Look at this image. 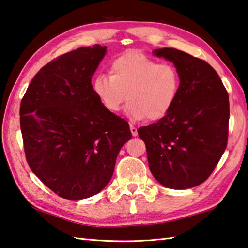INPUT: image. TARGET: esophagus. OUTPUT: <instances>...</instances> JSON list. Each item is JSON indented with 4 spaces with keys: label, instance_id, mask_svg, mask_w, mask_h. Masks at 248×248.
Listing matches in <instances>:
<instances>
[{
    "label": "esophagus",
    "instance_id": "1",
    "mask_svg": "<svg viewBox=\"0 0 248 248\" xmlns=\"http://www.w3.org/2000/svg\"><path fill=\"white\" fill-rule=\"evenodd\" d=\"M129 127H130V132H132V135H133V136H137V128L135 127V126H134V125H132V124L129 125Z\"/></svg>",
    "mask_w": 248,
    "mask_h": 248
}]
</instances>
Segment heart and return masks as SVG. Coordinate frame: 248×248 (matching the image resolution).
Segmentation results:
<instances>
[{"mask_svg": "<svg viewBox=\"0 0 248 248\" xmlns=\"http://www.w3.org/2000/svg\"><path fill=\"white\" fill-rule=\"evenodd\" d=\"M180 74L170 63H158L148 56L127 53L112 62L110 76L99 74L93 91L110 112H118L124 101L133 120L157 121L172 109L180 91Z\"/></svg>", "mask_w": 248, "mask_h": 248, "instance_id": "b5f03b06", "label": "heart"}]
</instances>
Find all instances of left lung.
<instances>
[{"mask_svg": "<svg viewBox=\"0 0 248 248\" xmlns=\"http://www.w3.org/2000/svg\"><path fill=\"white\" fill-rule=\"evenodd\" d=\"M175 64L180 91L172 109L156 123L138 129L152 175L166 188H193L206 180L228 143L229 95L205 60L176 48L153 51Z\"/></svg>", "mask_w": 248, "mask_h": 248, "instance_id": "1", "label": "left lung"}]
</instances>
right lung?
I'll list each match as a JSON object with an SVG mask.
<instances>
[{
    "label": "right lung",
    "instance_id": "add662e5",
    "mask_svg": "<svg viewBox=\"0 0 248 248\" xmlns=\"http://www.w3.org/2000/svg\"><path fill=\"white\" fill-rule=\"evenodd\" d=\"M106 48L96 44L51 60L22 97L27 162L60 198L82 200L100 192L121 148L132 138L128 123L107 110L93 91L92 77Z\"/></svg>",
    "mask_w": 248,
    "mask_h": 248
}]
</instances>
